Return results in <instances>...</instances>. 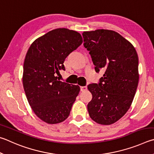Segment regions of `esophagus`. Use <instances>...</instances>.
<instances>
[{"label": "esophagus", "mask_w": 154, "mask_h": 154, "mask_svg": "<svg viewBox=\"0 0 154 154\" xmlns=\"http://www.w3.org/2000/svg\"><path fill=\"white\" fill-rule=\"evenodd\" d=\"M87 89V87H80V91H82V92L85 91Z\"/></svg>", "instance_id": "obj_1"}]
</instances>
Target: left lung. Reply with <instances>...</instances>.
I'll list each match as a JSON object with an SVG mask.
<instances>
[{"label":"left lung","instance_id":"left-lung-1","mask_svg":"<svg viewBox=\"0 0 154 154\" xmlns=\"http://www.w3.org/2000/svg\"><path fill=\"white\" fill-rule=\"evenodd\" d=\"M84 47L89 51L97 72L105 69L99 84H90L93 95L87 109L91 119L103 125L117 122L130 108L139 82V59L133 45L109 29L84 32Z\"/></svg>","mask_w":154,"mask_h":154}]
</instances>
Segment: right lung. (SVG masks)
Returning a JSON list of instances; mask_svg holds the SVG:
<instances>
[{"instance_id":"obj_1","label":"right lung","mask_w":154,"mask_h":154,"mask_svg":"<svg viewBox=\"0 0 154 154\" xmlns=\"http://www.w3.org/2000/svg\"><path fill=\"white\" fill-rule=\"evenodd\" d=\"M82 43L79 32L57 28L35 40L23 63V86L28 101L38 117L48 124L63 122L69 116L80 92L78 85L57 80L63 62Z\"/></svg>"}]
</instances>
